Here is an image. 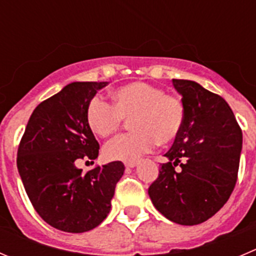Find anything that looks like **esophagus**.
<instances>
[{"label": "esophagus", "mask_w": 256, "mask_h": 256, "mask_svg": "<svg viewBox=\"0 0 256 256\" xmlns=\"http://www.w3.org/2000/svg\"><path fill=\"white\" fill-rule=\"evenodd\" d=\"M124 166H126V168H133V167L137 166V160H126V162H124Z\"/></svg>", "instance_id": "esophagus-1"}]
</instances>
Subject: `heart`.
<instances>
[{
	"mask_svg": "<svg viewBox=\"0 0 256 256\" xmlns=\"http://www.w3.org/2000/svg\"><path fill=\"white\" fill-rule=\"evenodd\" d=\"M113 104L100 96L89 100L85 112L88 126L102 138L116 133L130 119L133 130L118 136L104 146V156L112 160H133L156 144H168L181 133L186 109L178 96L166 94L160 86L133 82L112 93Z\"/></svg>",
	"mask_w": 256,
	"mask_h": 256,
	"instance_id": "1",
	"label": "heart"
}]
</instances>
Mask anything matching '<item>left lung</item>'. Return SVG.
Segmentation results:
<instances>
[{"label": "left lung", "instance_id": "left-lung-1", "mask_svg": "<svg viewBox=\"0 0 256 256\" xmlns=\"http://www.w3.org/2000/svg\"><path fill=\"white\" fill-rule=\"evenodd\" d=\"M172 82L186 119L148 194L168 220L197 225L212 218L234 191L242 132L225 99L192 80Z\"/></svg>", "mask_w": 256, "mask_h": 256}]
</instances>
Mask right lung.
Returning a JSON list of instances; mask_svg holds the SVG:
<instances>
[{
	"mask_svg": "<svg viewBox=\"0 0 256 256\" xmlns=\"http://www.w3.org/2000/svg\"><path fill=\"white\" fill-rule=\"evenodd\" d=\"M106 82H75L38 104L17 150V168L28 198L45 222L65 232L96 228L110 211L120 160L86 174L80 160H96L99 143L88 126L86 106ZM94 163V162H93Z\"/></svg>",
	"mask_w": 256,
	"mask_h": 256,
	"instance_id": "right-lung-1",
	"label": "right lung"
}]
</instances>
